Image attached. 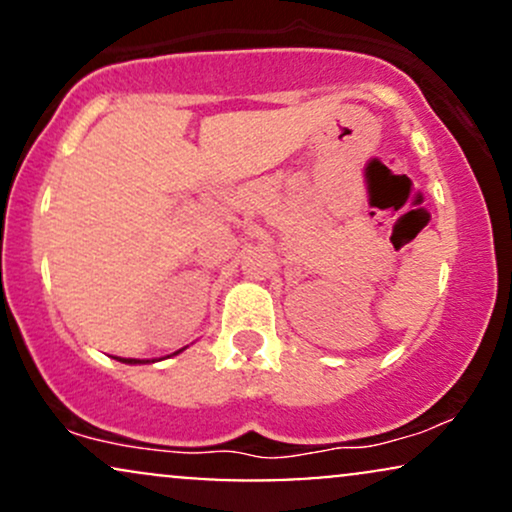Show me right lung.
<instances>
[{
	"instance_id": "1",
	"label": "right lung",
	"mask_w": 512,
	"mask_h": 512,
	"mask_svg": "<svg viewBox=\"0 0 512 512\" xmlns=\"http://www.w3.org/2000/svg\"><path fill=\"white\" fill-rule=\"evenodd\" d=\"M180 351H175V354H180ZM117 361H122V363H149V361H142V358H117Z\"/></svg>"
}]
</instances>
